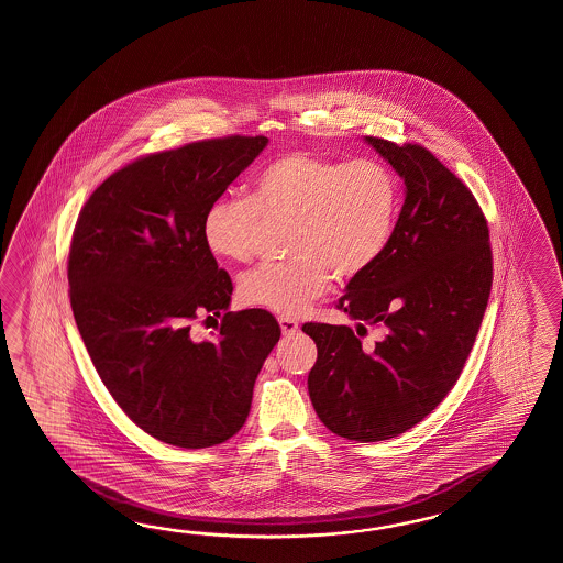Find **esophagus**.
<instances>
[{
    "mask_svg": "<svg viewBox=\"0 0 563 563\" xmlns=\"http://www.w3.org/2000/svg\"><path fill=\"white\" fill-rule=\"evenodd\" d=\"M277 322H279V328H282V334L287 335V338L298 334L299 325L296 320H291L287 316H279Z\"/></svg>",
    "mask_w": 563,
    "mask_h": 563,
    "instance_id": "1",
    "label": "esophagus"
}]
</instances>
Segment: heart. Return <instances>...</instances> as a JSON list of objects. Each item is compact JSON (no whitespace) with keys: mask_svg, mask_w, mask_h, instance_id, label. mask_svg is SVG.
I'll list each match as a JSON object with an SVG mask.
<instances>
[{"mask_svg":"<svg viewBox=\"0 0 563 563\" xmlns=\"http://www.w3.org/2000/svg\"><path fill=\"white\" fill-rule=\"evenodd\" d=\"M398 213L395 173L380 161H340L286 153L267 163L250 197H219L201 223L207 250L225 262H247L262 216L294 219L284 264H262L240 277L245 306L298 316L332 282L352 279L383 255Z\"/></svg>","mask_w":563,"mask_h":563,"instance_id":"heart-1","label":"heart"}]
</instances>
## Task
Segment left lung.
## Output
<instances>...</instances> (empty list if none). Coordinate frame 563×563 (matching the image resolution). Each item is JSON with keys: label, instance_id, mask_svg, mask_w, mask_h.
Listing matches in <instances>:
<instances>
[{"label": "left lung", "instance_id": "1", "mask_svg": "<svg viewBox=\"0 0 563 563\" xmlns=\"http://www.w3.org/2000/svg\"><path fill=\"white\" fill-rule=\"evenodd\" d=\"M364 141L405 180V205L378 262L352 277L338 308L356 330L303 323L318 360L308 376L323 424L350 441L398 437L455 386L493 282L489 228L463 180L420 144ZM368 324L382 340L364 345Z\"/></svg>", "mask_w": 563, "mask_h": 563}]
</instances>
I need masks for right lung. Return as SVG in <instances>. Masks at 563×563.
I'll return each instance as SVG.
<instances>
[{
  "label": "right lung",
  "instance_id": "obj_1",
  "mask_svg": "<svg viewBox=\"0 0 563 563\" xmlns=\"http://www.w3.org/2000/svg\"><path fill=\"white\" fill-rule=\"evenodd\" d=\"M265 136H225L136 158L86 201L68 255L74 320L100 380L163 443L205 449L240 431L282 335L265 310L228 311L233 284L201 223ZM223 317L211 341L190 323Z\"/></svg>",
  "mask_w": 563,
  "mask_h": 563
}]
</instances>
